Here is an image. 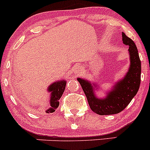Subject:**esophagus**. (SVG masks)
Listing matches in <instances>:
<instances>
[{"label": "esophagus", "mask_w": 150, "mask_h": 150, "mask_svg": "<svg viewBox=\"0 0 150 150\" xmlns=\"http://www.w3.org/2000/svg\"><path fill=\"white\" fill-rule=\"evenodd\" d=\"M81 72V71H80V70L77 71V73H78V74H80V72Z\"/></svg>", "instance_id": "obj_1"}]
</instances>
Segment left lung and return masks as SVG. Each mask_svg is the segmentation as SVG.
<instances>
[{"instance_id":"8db88e82","label":"left lung","mask_w":150,"mask_h":150,"mask_svg":"<svg viewBox=\"0 0 150 150\" xmlns=\"http://www.w3.org/2000/svg\"><path fill=\"white\" fill-rule=\"evenodd\" d=\"M122 40L129 46L131 66L122 81L116 84L115 90L108 93L106 99H97L94 96V88L87 81L78 78L83 90L90 108L100 115L117 114L122 111L138 92L141 83V61L138 50L134 42L122 33Z\"/></svg>"}]
</instances>
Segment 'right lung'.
<instances>
[{
    "label": "right lung",
    "mask_w": 150,
    "mask_h": 150,
    "mask_svg": "<svg viewBox=\"0 0 150 150\" xmlns=\"http://www.w3.org/2000/svg\"><path fill=\"white\" fill-rule=\"evenodd\" d=\"M65 86L66 82L64 81H59V82L58 81L50 86L48 91H51V100H50L51 108L48 109L47 112H54L56 109L58 108L59 105V99L64 93Z\"/></svg>",
    "instance_id": "obj_1"
}]
</instances>
